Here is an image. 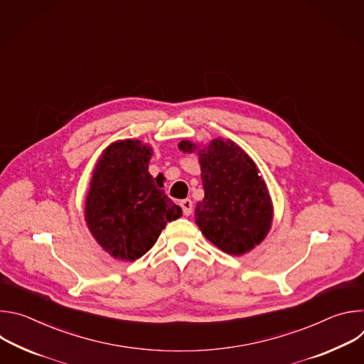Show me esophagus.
Instances as JSON below:
<instances>
[{"label":"esophagus","instance_id":"1","mask_svg":"<svg viewBox=\"0 0 364 364\" xmlns=\"http://www.w3.org/2000/svg\"><path fill=\"white\" fill-rule=\"evenodd\" d=\"M180 205H181V209H183V212H184L186 216H188V215L191 213V210H193V201H191L190 198L181 200V201H180Z\"/></svg>","mask_w":364,"mask_h":364}]
</instances>
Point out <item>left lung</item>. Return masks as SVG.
<instances>
[{
    "instance_id": "8db88e82",
    "label": "left lung",
    "mask_w": 364,
    "mask_h": 364,
    "mask_svg": "<svg viewBox=\"0 0 364 364\" xmlns=\"http://www.w3.org/2000/svg\"><path fill=\"white\" fill-rule=\"evenodd\" d=\"M180 149L196 145L181 141ZM204 198L194 218L201 233L219 249L243 255L261 243L271 229L272 203L255 163L236 144L215 139L200 149Z\"/></svg>"
}]
</instances>
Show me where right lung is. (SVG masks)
<instances>
[{
  "instance_id": "1",
  "label": "right lung",
  "mask_w": 364,
  "mask_h": 364,
  "mask_svg": "<svg viewBox=\"0 0 364 364\" xmlns=\"http://www.w3.org/2000/svg\"><path fill=\"white\" fill-rule=\"evenodd\" d=\"M152 149L138 139L118 141L97 161L86 197V223L97 243L132 262L157 242L181 209L148 173Z\"/></svg>"
}]
</instances>
